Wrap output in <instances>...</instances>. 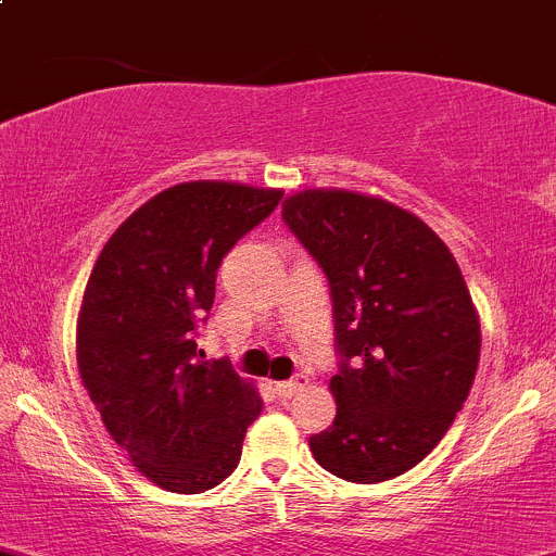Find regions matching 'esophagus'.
Masks as SVG:
<instances>
[{"label":"esophagus","instance_id":"obj_1","mask_svg":"<svg viewBox=\"0 0 556 556\" xmlns=\"http://www.w3.org/2000/svg\"><path fill=\"white\" fill-rule=\"evenodd\" d=\"M302 388H305V377H302V375L291 377V380H280V382H276L278 399H291L296 391H302Z\"/></svg>","mask_w":556,"mask_h":556}]
</instances>
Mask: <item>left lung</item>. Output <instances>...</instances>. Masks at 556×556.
Instances as JSON below:
<instances>
[{"instance_id": "1", "label": "left lung", "mask_w": 556, "mask_h": 556, "mask_svg": "<svg viewBox=\"0 0 556 556\" xmlns=\"http://www.w3.org/2000/svg\"><path fill=\"white\" fill-rule=\"evenodd\" d=\"M283 222L329 280L340 371L316 460L358 484L409 471L447 433L479 364V318L447 245L380 198L307 190Z\"/></svg>"}]
</instances>
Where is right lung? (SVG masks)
Listing matches in <instances>:
<instances>
[{
    "mask_svg": "<svg viewBox=\"0 0 556 556\" xmlns=\"http://www.w3.org/2000/svg\"><path fill=\"white\" fill-rule=\"evenodd\" d=\"M280 190L187 181L154 194L106 240L77 320L90 402L134 466L194 495L236 471L262 402L227 358L198 362L216 270L276 211Z\"/></svg>",
    "mask_w": 556,
    "mask_h": 556,
    "instance_id": "add662e5",
    "label": "right lung"
}]
</instances>
